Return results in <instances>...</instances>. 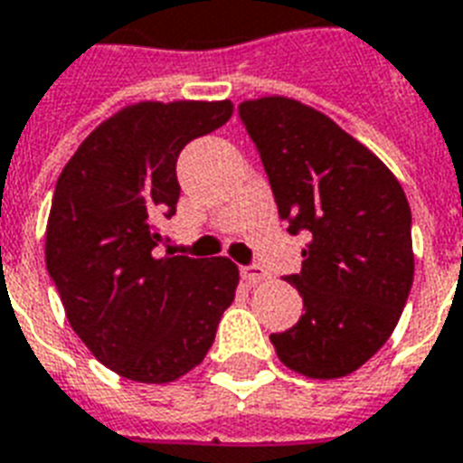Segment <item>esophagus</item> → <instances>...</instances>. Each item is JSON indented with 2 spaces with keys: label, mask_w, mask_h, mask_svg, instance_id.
Returning <instances> with one entry per match:
<instances>
[{
  "label": "esophagus",
  "mask_w": 463,
  "mask_h": 463,
  "mask_svg": "<svg viewBox=\"0 0 463 463\" xmlns=\"http://www.w3.org/2000/svg\"><path fill=\"white\" fill-rule=\"evenodd\" d=\"M241 275H243V280L249 282V285H258V282H263L270 278L260 265H246V268H241Z\"/></svg>",
  "instance_id": "esophagus-1"
}]
</instances>
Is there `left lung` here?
<instances>
[{
	"label": "left lung",
	"mask_w": 463,
	"mask_h": 463,
	"mask_svg": "<svg viewBox=\"0 0 463 463\" xmlns=\"http://www.w3.org/2000/svg\"><path fill=\"white\" fill-rule=\"evenodd\" d=\"M239 118L288 232H309L302 270L285 278L304 314L270 343L304 377H347L389 340L413 285L406 193L384 161L295 99L243 101Z\"/></svg>",
	"instance_id": "left-lung-1"
}]
</instances>
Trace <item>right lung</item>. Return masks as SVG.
Masks as SVG:
<instances>
[{
	"label": "right lung",
	"instance_id": "add662e5",
	"mask_svg": "<svg viewBox=\"0 0 463 463\" xmlns=\"http://www.w3.org/2000/svg\"><path fill=\"white\" fill-rule=\"evenodd\" d=\"M232 101H142L79 145L57 178L45 265L67 321L94 357L142 384L188 374L234 302L229 258L156 253L174 217L178 154L227 123Z\"/></svg>",
	"mask_w": 463,
	"mask_h": 463
}]
</instances>
